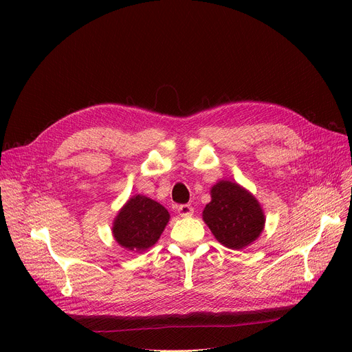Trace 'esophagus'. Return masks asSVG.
Masks as SVG:
<instances>
[{"label": "esophagus", "instance_id": "esophagus-1", "mask_svg": "<svg viewBox=\"0 0 352 352\" xmlns=\"http://www.w3.org/2000/svg\"><path fill=\"white\" fill-rule=\"evenodd\" d=\"M177 210H178V214H179L181 217H184V218H188V217H191V215L194 214V208H192L191 206H188V204L179 206Z\"/></svg>", "mask_w": 352, "mask_h": 352}]
</instances>
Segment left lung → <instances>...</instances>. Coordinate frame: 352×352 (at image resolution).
<instances>
[{
    "instance_id": "8db88e82",
    "label": "left lung",
    "mask_w": 352,
    "mask_h": 352,
    "mask_svg": "<svg viewBox=\"0 0 352 352\" xmlns=\"http://www.w3.org/2000/svg\"><path fill=\"white\" fill-rule=\"evenodd\" d=\"M211 201L202 219L219 244L243 250L256 241L265 227V215L258 199L244 187L219 179L211 187Z\"/></svg>"
}]
</instances>
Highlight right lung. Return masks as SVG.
Here are the masks:
<instances>
[{"mask_svg": "<svg viewBox=\"0 0 352 352\" xmlns=\"http://www.w3.org/2000/svg\"><path fill=\"white\" fill-rule=\"evenodd\" d=\"M170 221V212L160 202L145 195L129 198L113 223V236L118 245L131 252H142L158 243Z\"/></svg>", "mask_w": 352, "mask_h": 352, "instance_id": "1", "label": "right lung"}]
</instances>
